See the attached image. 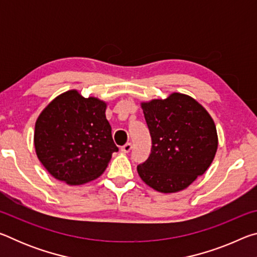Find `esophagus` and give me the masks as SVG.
<instances>
[{
  "instance_id": "esophagus-1",
  "label": "esophagus",
  "mask_w": 257,
  "mask_h": 257,
  "mask_svg": "<svg viewBox=\"0 0 257 257\" xmlns=\"http://www.w3.org/2000/svg\"><path fill=\"white\" fill-rule=\"evenodd\" d=\"M133 149V144L132 143H127L124 146L121 147V151L124 152V153H128V152H130V150Z\"/></svg>"
}]
</instances>
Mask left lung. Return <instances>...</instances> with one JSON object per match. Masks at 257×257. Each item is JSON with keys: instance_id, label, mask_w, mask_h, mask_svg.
<instances>
[{"instance_id": "8db88e82", "label": "left lung", "mask_w": 257, "mask_h": 257, "mask_svg": "<svg viewBox=\"0 0 257 257\" xmlns=\"http://www.w3.org/2000/svg\"><path fill=\"white\" fill-rule=\"evenodd\" d=\"M152 137L151 154L137 171L160 193H177L210 167L217 150L214 121L196 99L172 93L164 99L143 102Z\"/></svg>"}]
</instances>
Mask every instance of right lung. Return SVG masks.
I'll return each mask as SVG.
<instances>
[{"label": "right lung", "instance_id": "obj_1", "mask_svg": "<svg viewBox=\"0 0 257 257\" xmlns=\"http://www.w3.org/2000/svg\"><path fill=\"white\" fill-rule=\"evenodd\" d=\"M106 103L76 89L59 95L38 116L34 144L38 160L55 179L82 185L102 175L114 144Z\"/></svg>", "mask_w": 257, "mask_h": 257}]
</instances>
